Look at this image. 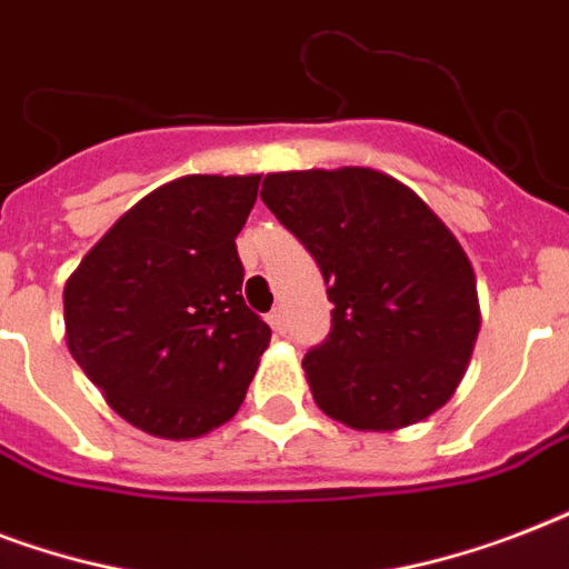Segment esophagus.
<instances>
[{
    "instance_id": "esophagus-1",
    "label": "esophagus",
    "mask_w": 569,
    "mask_h": 569,
    "mask_svg": "<svg viewBox=\"0 0 569 569\" xmlns=\"http://www.w3.org/2000/svg\"><path fill=\"white\" fill-rule=\"evenodd\" d=\"M268 325H271V330H274V333H286V328H289V319H286L283 307H274V310L268 312Z\"/></svg>"
}]
</instances>
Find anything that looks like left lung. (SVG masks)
<instances>
[{"mask_svg": "<svg viewBox=\"0 0 569 569\" xmlns=\"http://www.w3.org/2000/svg\"><path fill=\"white\" fill-rule=\"evenodd\" d=\"M262 203L328 283L330 333L303 355L316 405L357 431L440 410L476 346L467 253L425 200L372 168L268 173Z\"/></svg>", "mask_w": 569, "mask_h": 569, "instance_id": "left-lung-1", "label": "left lung"}]
</instances>
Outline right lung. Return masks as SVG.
Instances as JSON below:
<instances>
[{
	"instance_id": "right-lung-1",
	"label": "right lung",
	"mask_w": 569,
	"mask_h": 569,
	"mask_svg": "<svg viewBox=\"0 0 569 569\" xmlns=\"http://www.w3.org/2000/svg\"><path fill=\"white\" fill-rule=\"evenodd\" d=\"M259 177H182L138 200L64 286L67 348L127 422L164 440L223 425L271 328L241 298L236 236Z\"/></svg>"
}]
</instances>
